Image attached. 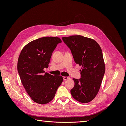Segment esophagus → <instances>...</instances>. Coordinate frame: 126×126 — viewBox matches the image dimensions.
<instances>
[{
	"label": "esophagus",
	"instance_id": "esophagus-1",
	"mask_svg": "<svg viewBox=\"0 0 126 126\" xmlns=\"http://www.w3.org/2000/svg\"><path fill=\"white\" fill-rule=\"evenodd\" d=\"M70 79V77H63V79L64 80H68V79Z\"/></svg>",
	"mask_w": 126,
	"mask_h": 126
}]
</instances>
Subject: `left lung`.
<instances>
[{
	"mask_svg": "<svg viewBox=\"0 0 126 126\" xmlns=\"http://www.w3.org/2000/svg\"><path fill=\"white\" fill-rule=\"evenodd\" d=\"M69 47L75 62L81 66V78H74V87L70 93L75 99L88 103L96 96L105 72L101 49L94 40L80 35L63 37Z\"/></svg>",
	"mask_w": 126,
	"mask_h": 126,
	"instance_id": "1",
	"label": "left lung"
}]
</instances>
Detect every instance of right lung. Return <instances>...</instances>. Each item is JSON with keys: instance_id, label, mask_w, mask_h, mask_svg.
<instances>
[{"instance_id": "1", "label": "right lung", "mask_w": 126, "mask_h": 126, "mask_svg": "<svg viewBox=\"0 0 126 126\" xmlns=\"http://www.w3.org/2000/svg\"><path fill=\"white\" fill-rule=\"evenodd\" d=\"M59 38L45 37L34 40L22 48L19 56L17 69L22 85L32 99L44 105L54 99L63 81L61 76L44 74Z\"/></svg>"}]
</instances>
